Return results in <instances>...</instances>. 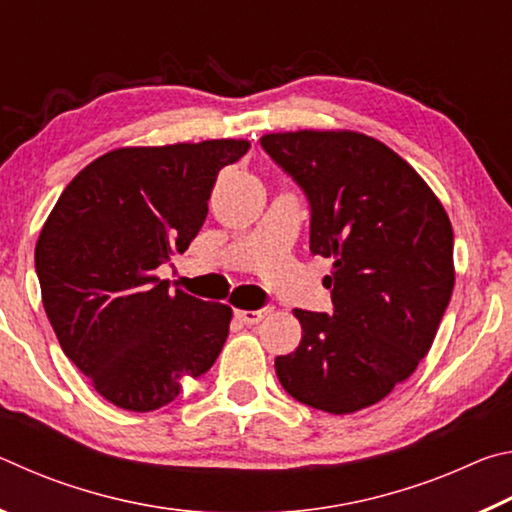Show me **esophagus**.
<instances>
[{
    "label": "esophagus",
    "mask_w": 512,
    "mask_h": 512,
    "mask_svg": "<svg viewBox=\"0 0 512 512\" xmlns=\"http://www.w3.org/2000/svg\"><path fill=\"white\" fill-rule=\"evenodd\" d=\"M273 307H262V309H255V311H235V316H237V320H241V323L244 325H257L259 320H262L268 311H271Z\"/></svg>",
    "instance_id": "obj_1"
}]
</instances>
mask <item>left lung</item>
<instances>
[{"label":"left lung","instance_id":"8db88e82","mask_svg":"<svg viewBox=\"0 0 512 512\" xmlns=\"http://www.w3.org/2000/svg\"><path fill=\"white\" fill-rule=\"evenodd\" d=\"M262 149L309 203V250L334 259L332 314L296 309L302 339L275 359L284 391L311 409H366L427 357L454 289V232L409 162L368 135H264Z\"/></svg>","mask_w":512,"mask_h":512}]
</instances>
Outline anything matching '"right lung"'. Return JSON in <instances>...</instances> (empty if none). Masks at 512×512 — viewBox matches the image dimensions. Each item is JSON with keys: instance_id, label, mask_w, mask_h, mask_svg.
Wrapping results in <instances>:
<instances>
[{"instance_id": "obj_1", "label": "right lung", "mask_w": 512, "mask_h": 512, "mask_svg": "<svg viewBox=\"0 0 512 512\" xmlns=\"http://www.w3.org/2000/svg\"><path fill=\"white\" fill-rule=\"evenodd\" d=\"M246 140L117 149L60 194L36 244L42 305L67 359L119 409L171 404L214 366L232 309L171 291L155 271L185 253L225 164Z\"/></svg>"}]
</instances>
